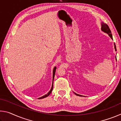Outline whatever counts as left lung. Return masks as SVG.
Masks as SVG:
<instances>
[{"instance_id":"8db88e82","label":"left lung","mask_w":121,"mask_h":121,"mask_svg":"<svg viewBox=\"0 0 121 121\" xmlns=\"http://www.w3.org/2000/svg\"><path fill=\"white\" fill-rule=\"evenodd\" d=\"M101 26H101V30H102V31L106 32V33H107V34H108V35L112 39V35L111 34V31H110L109 26H108L107 24L102 23L101 24ZM114 47H115V51H116V45H115V43H114ZM75 94L76 95H78V96H82L81 95H77V94L75 93Z\"/></svg>"}]
</instances>
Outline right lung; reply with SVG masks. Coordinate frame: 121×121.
<instances>
[{
	"instance_id": "add662e5",
	"label": "right lung",
	"mask_w": 121,
	"mask_h": 121,
	"mask_svg": "<svg viewBox=\"0 0 121 121\" xmlns=\"http://www.w3.org/2000/svg\"><path fill=\"white\" fill-rule=\"evenodd\" d=\"M56 67H55L54 69H53V83H52V87H51V89L50 91H49V92L47 94V95H45L44 96H43V97H40V98H39L38 99H43V98H46L48 97V95H49L51 94V93L52 92V90H53V79H54V75H55V73H56Z\"/></svg>"
}]
</instances>
